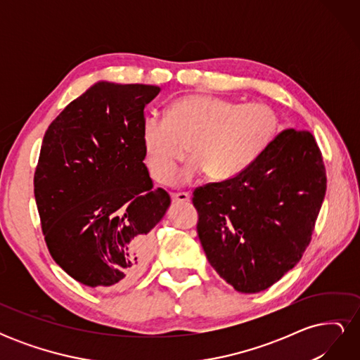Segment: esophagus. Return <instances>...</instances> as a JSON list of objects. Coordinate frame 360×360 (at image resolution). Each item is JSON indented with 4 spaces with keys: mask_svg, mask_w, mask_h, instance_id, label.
Returning <instances> with one entry per match:
<instances>
[{
    "mask_svg": "<svg viewBox=\"0 0 360 360\" xmlns=\"http://www.w3.org/2000/svg\"><path fill=\"white\" fill-rule=\"evenodd\" d=\"M171 200H172V202H188L191 200V197H189V193L180 192V193H171Z\"/></svg>",
    "mask_w": 360,
    "mask_h": 360,
    "instance_id": "1",
    "label": "esophagus"
}]
</instances>
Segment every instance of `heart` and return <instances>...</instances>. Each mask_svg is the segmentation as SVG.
Wrapping results in <instances>:
<instances>
[{
	"label": "heart",
	"instance_id": "heart-1",
	"mask_svg": "<svg viewBox=\"0 0 360 360\" xmlns=\"http://www.w3.org/2000/svg\"><path fill=\"white\" fill-rule=\"evenodd\" d=\"M279 130V114L267 103L188 94L174 101L165 117L147 115L139 135L150 177L163 184L186 158V146L192 159L179 181H191L204 172L216 181L242 176L264 155Z\"/></svg>",
	"mask_w": 360,
	"mask_h": 360
}]
</instances>
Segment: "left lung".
<instances>
[{
    "label": "left lung",
    "mask_w": 360,
    "mask_h": 360,
    "mask_svg": "<svg viewBox=\"0 0 360 360\" xmlns=\"http://www.w3.org/2000/svg\"><path fill=\"white\" fill-rule=\"evenodd\" d=\"M326 193L320 148L287 129L242 176L195 189L210 266L238 292L267 290L299 263Z\"/></svg>",
    "instance_id": "8db88e82"
}]
</instances>
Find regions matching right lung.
<instances>
[{
    "mask_svg": "<svg viewBox=\"0 0 360 360\" xmlns=\"http://www.w3.org/2000/svg\"><path fill=\"white\" fill-rule=\"evenodd\" d=\"M156 85L99 81L43 136L34 174L41 230L53 261L91 288H123L151 258L150 231L171 204L153 191L141 123Z\"/></svg>",
    "mask_w": 360,
    "mask_h": 360,
    "instance_id": "add662e5",
    "label": "right lung"
}]
</instances>
